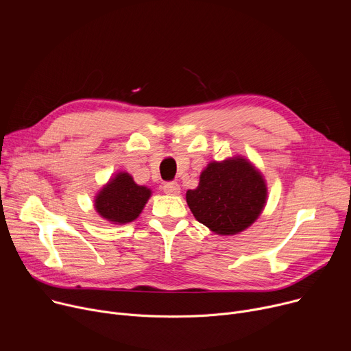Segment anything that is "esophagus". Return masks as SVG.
<instances>
[{"label":"esophagus","mask_w":351,"mask_h":351,"mask_svg":"<svg viewBox=\"0 0 351 351\" xmlns=\"http://www.w3.org/2000/svg\"><path fill=\"white\" fill-rule=\"evenodd\" d=\"M162 189L167 194H171V195H176L180 193V186L176 182H168L164 184Z\"/></svg>","instance_id":"34e87169"}]
</instances>
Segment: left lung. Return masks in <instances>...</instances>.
Listing matches in <instances>:
<instances>
[{"label": "left lung", "instance_id": "8db88e82", "mask_svg": "<svg viewBox=\"0 0 351 351\" xmlns=\"http://www.w3.org/2000/svg\"><path fill=\"white\" fill-rule=\"evenodd\" d=\"M267 187L258 171L243 158L211 162L197 189L186 193L194 218L218 234H236L261 214Z\"/></svg>", "mask_w": 351, "mask_h": 351}]
</instances>
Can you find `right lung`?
I'll return each mask as SVG.
<instances>
[{"label":"right lung","mask_w":351,"mask_h":351,"mask_svg":"<svg viewBox=\"0 0 351 351\" xmlns=\"http://www.w3.org/2000/svg\"><path fill=\"white\" fill-rule=\"evenodd\" d=\"M152 195L149 189L134 183L129 173H118L95 198V210L114 223L134 221Z\"/></svg>","instance_id":"1"}]
</instances>
